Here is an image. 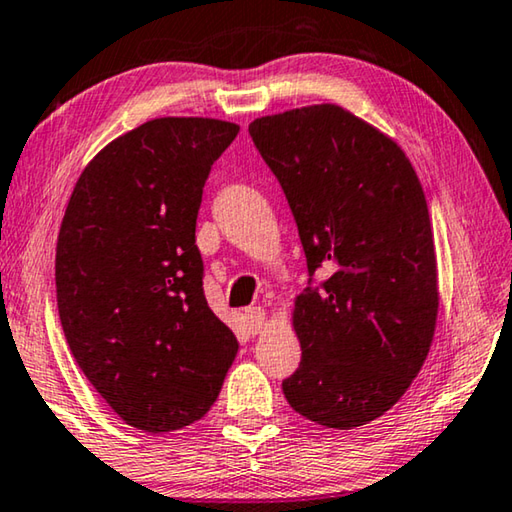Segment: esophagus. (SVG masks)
I'll return each mask as SVG.
<instances>
[{
    "label": "esophagus",
    "mask_w": 512,
    "mask_h": 512,
    "mask_svg": "<svg viewBox=\"0 0 512 512\" xmlns=\"http://www.w3.org/2000/svg\"><path fill=\"white\" fill-rule=\"evenodd\" d=\"M264 319H266V314H264L262 307H248V310H246V323L253 332L262 330Z\"/></svg>",
    "instance_id": "1"
}]
</instances>
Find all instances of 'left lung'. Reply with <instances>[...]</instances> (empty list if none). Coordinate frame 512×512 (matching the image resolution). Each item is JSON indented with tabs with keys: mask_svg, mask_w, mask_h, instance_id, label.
Instances as JSON below:
<instances>
[{
	"mask_svg": "<svg viewBox=\"0 0 512 512\" xmlns=\"http://www.w3.org/2000/svg\"><path fill=\"white\" fill-rule=\"evenodd\" d=\"M248 132L285 191L310 273L294 310L303 358L282 392L314 424L364 426L401 399L433 342L424 189L399 145L335 104L257 118ZM316 270L327 280L314 283Z\"/></svg>",
	"mask_w": 512,
	"mask_h": 512,
	"instance_id": "8db88e82",
	"label": "left lung"
}]
</instances>
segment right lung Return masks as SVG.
<instances>
[{
    "label": "right lung",
    "mask_w": 512,
    "mask_h": 512,
    "mask_svg": "<svg viewBox=\"0 0 512 512\" xmlns=\"http://www.w3.org/2000/svg\"><path fill=\"white\" fill-rule=\"evenodd\" d=\"M239 125L157 118L84 168L56 243V305L79 369L145 433L198 421L239 351L209 310L196 246L202 189Z\"/></svg>",
    "instance_id": "add662e5"
}]
</instances>
